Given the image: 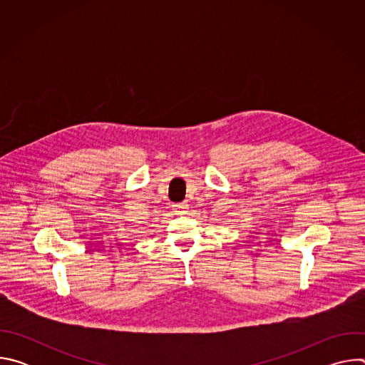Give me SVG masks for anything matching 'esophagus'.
Returning <instances> with one entry per match:
<instances>
[{
  "instance_id": "1",
  "label": "esophagus",
  "mask_w": 365,
  "mask_h": 365,
  "mask_svg": "<svg viewBox=\"0 0 365 365\" xmlns=\"http://www.w3.org/2000/svg\"><path fill=\"white\" fill-rule=\"evenodd\" d=\"M173 210H175V212H176L178 215H183V214L187 212V203H186V202L176 203V205L173 206Z\"/></svg>"
}]
</instances>
